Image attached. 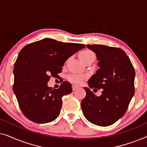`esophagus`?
Instances as JSON below:
<instances>
[{
    "label": "esophagus",
    "instance_id": "obj_1",
    "mask_svg": "<svg viewBox=\"0 0 147 147\" xmlns=\"http://www.w3.org/2000/svg\"><path fill=\"white\" fill-rule=\"evenodd\" d=\"M78 88V86H75V85H73L72 86V90H74V91H75V90H76Z\"/></svg>",
    "mask_w": 147,
    "mask_h": 147
}]
</instances>
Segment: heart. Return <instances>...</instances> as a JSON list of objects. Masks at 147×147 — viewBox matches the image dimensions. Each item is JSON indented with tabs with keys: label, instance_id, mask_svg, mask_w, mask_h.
Returning <instances> with one entry per match:
<instances>
[{
	"label": "heart",
	"instance_id": "heart-1",
	"mask_svg": "<svg viewBox=\"0 0 147 147\" xmlns=\"http://www.w3.org/2000/svg\"><path fill=\"white\" fill-rule=\"evenodd\" d=\"M92 55H94V53L92 51H90L89 49H85L79 53V57L80 59L82 60V61H84ZM84 78L85 77H84V76L73 74V75L69 76V77H68V79H69V81L72 82V83H74L76 84H80Z\"/></svg>",
	"mask_w": 147,
	"mask_h": 147
}]
</instances>
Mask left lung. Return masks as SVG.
I'll list each match as a JSON object with an SVG mask.
<instances>
[{
	"label": "left lung",
	"instance_id": "left-lung-1",
	"mask_svg": "<svg viewBox=\"0 0 147 147\" xmlns=\"http://www.w3.org/2000/svg\"><path fill=\"white\" fill-rule=\"evenodd\" d=\"M96 54L99 67L88 80L94 90L102 89L97 96L84 88L86 97L81 107L85 118L100 126L114 124L124 115L134 94L135 71L129 57L123 50L103 45H86Z\"/></svg>",
	"mask_w": 147,
	"mask_h": 147
}]
</instances>
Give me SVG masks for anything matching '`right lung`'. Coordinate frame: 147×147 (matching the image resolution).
I'll list each match as a JSON object with an SVG mask.
<instances>
[{
	"instance_id": "obj_1",
	"label": "right lung",
	"mask_w": 147,
	"mask_h": 147,
	"mask_svg": "<svg viewBox=\"0 0 147 147\" xmlns=\"http://www.w3.org/2000/svg\"><path fill=\"white\" fill-rule=\"evenodd\" d=\"M85 45L43 39L25 46L14 65L13 92L22 112L39 124L56 119L62 97L72 92L71 84L64 81L58 89L48 87L50 77L57 78L68 58Z\"/></svg>"
}]
</instances>
